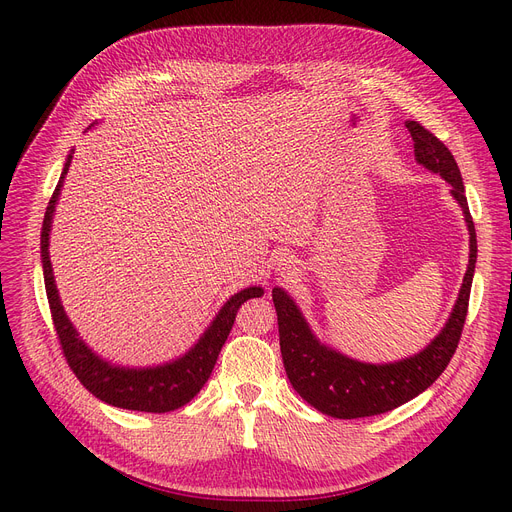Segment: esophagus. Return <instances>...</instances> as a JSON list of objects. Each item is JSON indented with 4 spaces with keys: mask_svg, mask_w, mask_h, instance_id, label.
Returning <instances> with one entry per match:
<instances>
[{
    "mask_svg": "<svg viewBox=\"0 0 512 512\" xmlns=\"http://www.w3.org/2000/svg\"><path fill=\"white\" fill-rule=\"evenodd\" d=\"M278 267L282 272H292V259L290 257H280L278 259Z\"/></svg>",
    "mask_w": 512,
    "mask_h": 512,
    "instance_id": "34e87169",
    "label": "esophagus"
}]
</instances>
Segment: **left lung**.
<instances>
[{"label": "left lung", "mask_w": 512, "mask_h": 512, "mask_svg": "<svg viewBox=\"0 0 512 512\" xmlns=\"http://www.w3.org/2000/svg\"><path fill=\"white\" fill-rule=\"evenodd\" d=\"M407 128L413 137L415 159L427 170L440 174L452 186V197L463 207L469 228V267L463 278L459 299H456L444 330L419 355L386 365L348 359L332 351L326 344H321L311 334L299 307L294 305L288 294L282 288L272 290L278 313L280 351L288 380L311 407L336 419L382 415L419 396L448 367L465 326L477 261V238L461 170L456 166L448 147L427 128L415 120H409Z\"/></svg>", "instance_id": "8db88e82"}]
</instances>
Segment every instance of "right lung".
Segmentation results:
<instances>
[{
    "instance_id": "obj_1",
    "label": "right lung",
    "mask_w": 512,
    "mask_h": 512,
    "mask_svg": "<svg viewBox=\"0 0 512 512\" xmlns=\"http://www.w3.org/2000/svg\"><path fill=\"white\" fill-rule=\"evenodd\" d=\"M70 161H72V155H68L60 182L49 199L45 218H43V228H41V259H43L47 301L51 309L53 328H56L66 363L78 378V382L83 384L93 396L107 402V405L128 409V411H145V413H168V411L180 409L186 405V402H191L197 396V392L203 388V384L209 380L213 365L218 361L222 346L232 330L236 311L240 309V305L249 299L261 297L263 288L251 286L236 292L234 297L220 309V313L215 315V319L211 321V326L205 330L201 340L184 357L172 363L159 365V367H147V369H124V367H114L110 363H105L83 340L78 338L76 330L70 324V319L66 317L58 297L56 282H53V270H51L49 251H47L53 211H56L60 188L70 168Z\"/></svg>"
}]
</instances>
